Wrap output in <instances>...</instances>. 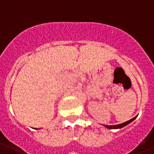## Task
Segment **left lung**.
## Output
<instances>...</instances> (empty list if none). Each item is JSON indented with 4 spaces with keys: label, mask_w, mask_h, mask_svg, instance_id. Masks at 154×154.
Wrapping results in <instances>:
<instances>
[{
    "label": "left lung",
    "mask_w": 154,
    "mask_h": 154,
    "mask_svg": "<svg viewBox=\"0 0 154 154\" xmlns=\"http://www.w3.org/2000/svg\"><path fill=\"white\" fill-rule=\"evenodd\" d=\"M137 117H134V118H132L131 120H129V121H127V122H124V123H122V124H119V125H105L104 126L106 127L107 129H122V128H123V127L126 126L127 125H129V123H131L133 121H134V120L136 119Z\"/></svg>",
    "instance_id": "left-lung-1"
}]
</instances>
